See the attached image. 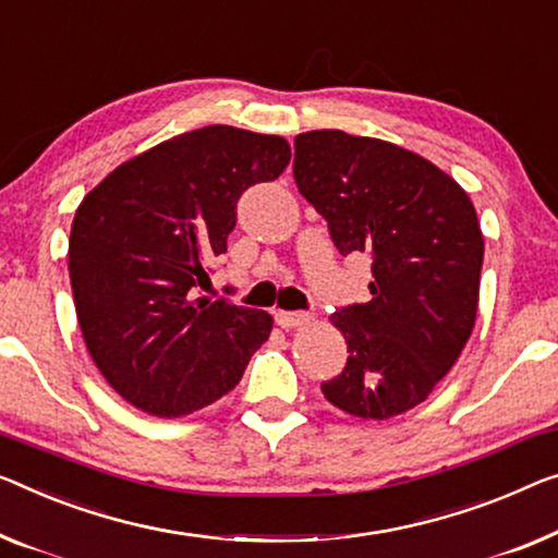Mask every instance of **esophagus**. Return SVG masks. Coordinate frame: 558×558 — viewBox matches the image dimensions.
I'll return each instance as SVG.
<instances>
[{"label":"esophagus","mask_w":558,"mask_h":558,"mask_svg":"<svg viewBox=\"0 0 558 558\" xmlns=\"http://www.w3.org/2000/svg\"><path fill=\"white\" fill-rule=\"evenodd\" d=\"M276 323L280 328H298L303 326V323H307V315L303 313H288V311H276Z\"/></svg>","instance_id":"esophagus-1"}]
</instances>
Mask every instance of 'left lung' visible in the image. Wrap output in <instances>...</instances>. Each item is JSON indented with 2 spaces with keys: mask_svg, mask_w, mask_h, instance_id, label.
Returning a JSON list of instances; mask_svg holds the SVG:
<instances>
[{
  "mask_svg": "<svg viewBox=\"0 0 558 558\" xmlns=\"http://www.w3.org/2000/svg\"><path fill=\"white\" fill-rule=\"evenodd\" d=\"M293 174L340 255L373 260L371 301L330 315L351 355L323 396L365 421L415 409L476 323L484 235L471 197L426 157L340 130L298 135Z\"/></svg>",
  "mask_w": 558,
  "mask_h": 558,
  "instance_id": "left-lung-1",
  "label": "left lung"
}]
</instances>
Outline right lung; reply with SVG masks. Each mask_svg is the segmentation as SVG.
Wrapping results in <instances>:
<instances>
[{
	"mask_svg": "<svg viewBox=\"0 0 558 558\" xmlns=\"http://www.w3.org/2000/svg\"><path fill=\"white\" fill-rule=\"evenodd\" d=\"M288 162L278 135L207 124L122 162L80 203L66 255L80 330L135 409L160 418L205 409L268 340V313L195 290L228 251L240 195Z\"/></svg>",
	"mask_w": 558,
	"mask_h": 558,
	"instance_id": "right-lung-1",
	"label": "right lung"
}]
</instances>
